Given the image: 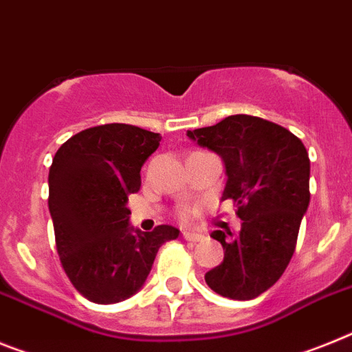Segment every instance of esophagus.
<instances>
[{"instance_id":"obj_1","label":"esophagus","mask_w":352,"mask_h":352,"mask_svg":"<svg viewBox=\"0 0 352 352\" xmlns=\"http://www.w3.org/2000/svg\"><path fill=\"white\" fill-rule=\"evenodd\" d=\"M183 239L188 240V242H201L205 236L201 233H194V231H183Z\"/></svg>"}]
</instances>
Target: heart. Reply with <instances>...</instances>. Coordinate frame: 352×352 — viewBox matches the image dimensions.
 I'll use <instances>...</instances> for the list:
<instances>
[{"label": "heart", "instance_id": "1", "mask_svg": "<svg viewBox=\"0 0 352 352\" xmlns=\"http://www.w3.org/2000/svg\"><path fill=\"white\" fill-rule=\"evenodd\" d=\"M190 210H188V208H183L182 210V212H179V217H182V219H188V217H190Z\"/></svg>", "mask_w": 352, "mask_h": 352}]
</instances>
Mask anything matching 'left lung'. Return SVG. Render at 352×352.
<instances>
[{
  "label": "left lung",
  "instance_id": "8db88e82",
  "mask_svg": "<svg viewBox=\"0 0 352 352\" xmlns=\"http://www.w3.org/2000/svg\"><path fill=\"white\" fill-rule=\"evenodd\" d=\"M197 146L217 153L226 169L222 201L239 206L236 235L215 230L224 260L205 274L213 292L236 301L254 299L281 278L310 205V158L283 126L253 116H230L187 131Z\"/></svg>",
  "mask_w": 352,
  "mask_h": 352
}]
</instances>
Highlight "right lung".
<instances>
[{"instance_id": "add662e5", "label": "right lung", "mask_w": 352, "mask_h": 352, "mask_svg": "<svg viewBox=\"0 0 352 352\" xmlns=\"http://www.w3.org/2000/svg\"><path fill=\"white\" fill-rule=\"evenodd\" d=\"M160 133L131 124H103L73 135L50 167V213L56 251L78 292L98 305L137 294L174 226L149 233L130 224L128 196L140 188L144 162L160 146Z\"/></svg>"}]
</instances>
